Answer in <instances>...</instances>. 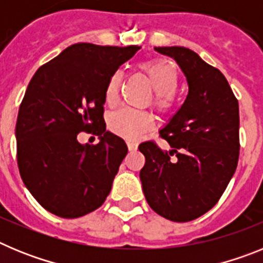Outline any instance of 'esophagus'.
<instances>
[{"mask_svg":"<svg viewBox=\"0 0 263 263\" xmlns=\"http://www.w3.org/2000/svg\"><path fill=\"white\" fill-rule=\"evenodd\" d=\"M137 147H138V145H137L134 141H127V148H129L130 152H134V150H137Z\"/></svg>","mask_w":263,"mask_h":263,"instance_id":"1","label":"esophagus"}]
</instances>
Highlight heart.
Listing matches in <instances>:
<instances>
[{"instance_id":"obj_1","label":"heart","mask_w":263,"mask_h":263,"mask_svg":"<svg viewBox=\"0 0 263 263\" xmlns=\"http://www.w3.org/2000/svg\"><path fill=\"white\" fill-rule=\"evenodd\" d=\"M139 69L147 76L153 89L155 90V105L160 109L170 106L173 100V92L179 81V72L173 62L167 59H153L139 64ZM122 75L121 72H113L105 85V101L109 105L117 101ZM109 129L117 136L126 139H136L153 125L152 116L136 109L124 108L113 111L108 120Z\"/></svg>"}]
</instances>
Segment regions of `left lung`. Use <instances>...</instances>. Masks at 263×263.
Instances as JSON below:
<instances>
[{
  "label": "left lung",
  "instance_id": "8db88e82",
  "mask_svg": "<svg viewBox=\"0 0 263 263\" xmlns=\"http://www.w3.org/2000/svg\"><path fill=\"white\" fill-rule=\"evenodd\" d=\"M154 50L175 60L188 95L159 130L170 152L153 142L139 145L146 158L139 178L153 211L171 221H191L216 205L236 171L238 103L225 76L196 52L179 46Z\"/></svg>",
  "mask_w": 263,
  "mask_h": 263
}]
</instances>
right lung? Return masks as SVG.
<instances>
[{"label":"right lung","instance_id":"add662e5","mask_svg":"<svg viewBox=\"0 0 263 263\" xmlns=\"http://www.w3.org/2000/svg\"><path fill=\"white\" fill-rule=\"evenodd\" d=\"M139 46L76 43L42 66L27 85L15 125L21 178L45 210L76 218L103 205L127 154L104 124L105 85ZM95 129L97 145L77 141Z\"/></svg>","mask_w":263,"mask_h":263}]
</instances>
